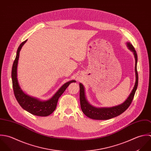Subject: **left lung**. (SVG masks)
I'll return each instance as SVG.
<instances>
[{
	"label": "left lung",
	"mask_w": 151,
	"mask_h": 151,
	"mask_svg": "<svg viewBox=\"0 0 151 151\" xmlns=\"http://www.w3.org/2000/svg\"><path fill=\"white\" fill-rule=\"evenodd\" d=\"M126 45L128 49L133 52L135 60V72L136 80L134 87L128 98L123 103L112 107L99 108L94 106L89 103L86 98L84 87L83 84L80 83V100L81 108L83 112L87 116L89 117L91 119L97 120H106L116 117L123 113L129 106L130 104L133 100L138 84V74L137 72L138 56L137 52L132 44H131L129 42H127Z\"/></svg>",
	"instance_id": "left-lung-1"
}]
</instances>
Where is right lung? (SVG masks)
I'll list each match as a JSON object with an SVG mask.
<instances>
[{
    "label": "right lung",
    "mask_w": 151,
    "mask_h": 151,
    "mask_svg": "<svg viewBox=\"0 0 151 151\" xmlns=\"http://www.w3.org/2000/svg\"><path fill=\"white\" fill-rule=\"evenodd\" d=\"M27 40L22 42L16 52V56L13 62L12 70V79L13 88L15 97L20 105L24 110L30 114L40 116H47L52 114L55 109L57 102L60 97L63 94L68 86L72 83H76V80H71L64 84L58 90L47 100H40L39 99L30 96L23 92L22 90L17 79V65L19 58L20 51L23 46Z\"/></svg>",
    "instance_id": "add662e5"
}]
</instances>
